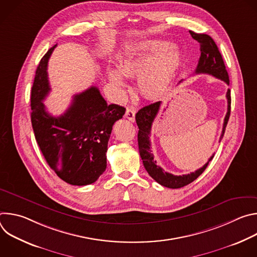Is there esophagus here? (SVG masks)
Instances as JSON below:
<instances>
[{"instance_id":"34e87169","label":"esophagus","mask_w":257,"mask_h":257,"mask_svg":"<svg viewBox=\"0 0 257 257\" xmlns=\"http://www.w3.org/2000/svg\"><path fill=\"white\" fill-rule=\"evenodd\" d=\"M135 114H136V109L132 106L130 107H127L126 109V113H125V117L130 120L131 122H134L135 121Z\"/></svg>"}]
</instances>
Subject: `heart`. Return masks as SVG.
<instances>
[{
  "instance_id": "obj_1",
  "label": "heart",
  "mask_w": 257,
  "mask_h": 257,
  "mask_svg": "<svg viewBox=\"0 0 257 257\" xmlns=\"http://www.w3.org/2000/svg\"><path fill=\"white\" fill-rule=\"evenodd\" d=\"M165 41H150L139 45L120 64V69H109L107 74L122 98L128 86L124 74L139 76L140 92L151 98L162 95L169 87L181 63L180 51Z\"/></svg>"
}]
</instances>
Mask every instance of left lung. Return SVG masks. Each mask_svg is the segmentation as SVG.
<instances>
[{
    "mask_svg": "<svg viewBox=\"0 0 257 257\" xmlns=\"http://www.w3.org/2000/svg\"><path fill=\"white\" fill-rule=\"evenodd\" d=\"M192 38L197 41L200 45V58L198 60V64L195 70L196 74H208L211 75L217 79H221L225 81L228 85L230 83L228 72L224 63V60L222 58L221 53H219L215 43L213 40L207 34H201V33H195L193 31H189ZM227 99H228V111L224 120L223 125V131L219 137V141L222 140L225 130L230 118L231 113V91L228 89L227 91ZM162 101H157L152 104H149L146 106H143L140 108L138 113L135 116V120L137 123V126L139 128L138 131V148H139V154L141 157V160L143 162V166L145 170L148 171L150 176L156 180L159 184L162 186L168 187V188H181L184 187L191 182H193L195 179H197L203 171L206 169L208 163L212 160V155L208 162L197 171L182 176H176L171 173L165 172L160 166L157 165V161L154 159V155L151 148V140L150 135L152 131L153 123L160 111Z\"/></svg>",
    "mask_w": 257,
    "mask_h": 257,
    "instance_id": "8db88e82",
    "label": "left lung"
}]
</instances>
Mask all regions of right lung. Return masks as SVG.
Returning <instances> with one entry per match:
<instances>
[{"label":"right lung","mask_w":257,"mask_h":257,"mask_svg":"<svg viewBox=\"0 0 257 257\" xmlns=\"http://www.w3.org/2000/svg\"><path fill=\"white\" fill-rule=\"evenodd\" d=\"M51 48L36 69L31 89V124L34 136L51 169L66 183L84 186L94 183L105 171L107 142L113 125L126 108L107 104L96 86L73 96L67 111L54 117L43 100L51 87L48 62Z\"/></svg>","instance_id":"add662e5"}]
</instances>
